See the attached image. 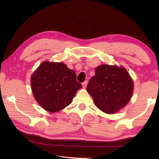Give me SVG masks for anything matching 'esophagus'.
<instances>
[{"instance_id": "obj_1", "label": "esophagus", "mask_w": 159, "mask_h": 159, "mask_svg": "<svg viewBox=\"0 0 159 159\" xmlns=\"http://www.w3.org/2000/svg\"><path fill=\"white\" fill-rule=\"evenodd\" d=\"M82 85H83V88H85V87H86L87 85V81H85L84 83H82Z\"/></svg>"}]
</instances>
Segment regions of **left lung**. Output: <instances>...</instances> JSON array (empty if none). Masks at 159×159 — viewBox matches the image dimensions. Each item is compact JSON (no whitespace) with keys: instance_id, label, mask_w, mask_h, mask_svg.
I'll list each match as a JSON object with an SVG mask.
<instances>
[{"instance_id":"left-lung-1","label":"left lung","mask_w":159,"mask_h":159,"mask_svg":"<svg viewBox=\"0 0 159 159\" xmlns=\"http://www.w3.org/2000/svg\"><path fill=\"white\" fill-rule=\"evenodd\" d=\"M87 91L99 109L114 113L129 102L133 92V83L124 67L101 65L96 68Z\"/></svg>"}]
</instances>
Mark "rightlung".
<instances>
[{
    "label": "right lung",
    "mask_w": 159,
    "mask_h": 159,
    "mask_svg": "<svg viewBox=\"0 0 159 159\" xmlns=\"http://www.w3.org/2000/svg\"><path fill=\"white\" fill-rule=\"evenodd\" d=\"M33 96L43 109L54 113L68 106L82 85L63 63L44 61L31 79Z\"/></svg>",
    "instance_id": "right-lung-1"
}]
</instances>
